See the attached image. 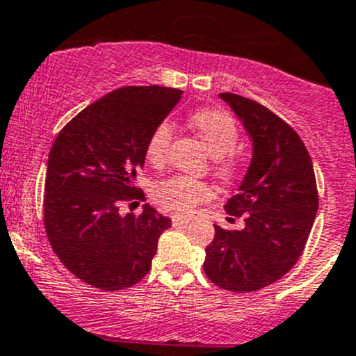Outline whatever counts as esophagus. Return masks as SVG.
Instances as JSON below:
<instances>
[{
  "label": "esophagus",
  "instance_id": "esophagus-1",
  "mask_svg": "<svg viewBox=\"0 0 356 356\" xmlns=\"http://www.w3.org/2000/svg\"><path fill=\"white\" fill-rule=\"evenodd\" d=\"M189 223V218H182V216H172V225L174 227H184Z\"/></svg>",
  "mask_w": 356,
  "mask_h": 356
}]
</instances>
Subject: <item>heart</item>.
I'll return each mask as SVG.
<instances>
[{"label":"heart","mask_w":356,"mask_h":356,"mask_svg":"<svg viewBox=\"0 0 356 356\" xmlns=\"http://www.w3.org/2000/svg\"><path fill=\"white\" fill-rule=\"evenodd\" d=\"M191 122L200 133L202 140L205 142L212 156L218 158L216 172L219 177H234L235 163L227 156L234 151L238 142V128L234 118L219 108H204L195 112ZM174 137L175 128L168 119H163L154 126L145 147V154L151 165L161 167L167 161ZM152 197L163 211L174 214H191L198 205L214 197V189L189 175H174L158 182L152 189Z\"/></svg>","instance_id":"b5f03b06"}]
</instances>
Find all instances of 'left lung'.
Wrapping results in <instances>:
<instances>
[{
	"mask_svg": "<svg viewBox=\"0 0 356 356\" xmlns=\"http://www.w3.org/2000/svg\"><path fill=\"white\" fill-rule=\"evenodd\" d=\"M253 142L238 193L225 205L242 230L216 228L204 270L216 286L257 291L283 277L300 258L318 212L311 156L293 128L258 102L221 92Z\"/></svg>",
	"mask_w": 356,
	"mask_h": 356,
	"instance_id": "8db88e82",
	"label": "left lung"
}]
</instances>
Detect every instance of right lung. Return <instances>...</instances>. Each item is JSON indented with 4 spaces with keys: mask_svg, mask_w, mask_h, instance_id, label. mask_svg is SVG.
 <instances>
[{
    "mask_svg": "<svg viewBox=\"0 0 356 356\" xmlns=\"http://www.w3.org/2000/svg\"><path fill=\"white\" fill-rule=\"evenodd\" d=\"M182 91L126 86L79 112L49 152L43 221L54 253L75 277L99 290L137 284L151 270L158 238L172 221L149 204L121 216V202L140 200L137 174L151 131Z\"/></svg>",
    "mask_w": 356,
    "mask_h": 356,
    "instance_id": "1",
    "label": "right lung"
}]
</instances>
